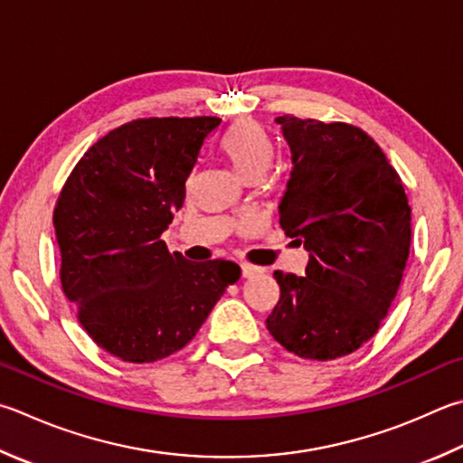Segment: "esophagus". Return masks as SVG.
Segmentation results:
<instances>
[{"instance_id": "34e87169", "label": "esophagus", "mask_w": 463, "mask_h": 463, "mask_svg": "<svg viewBox=\"0 0 463 463\" xmlns=\"http://www.w3.org/2000/svg\"><path fill=\"white\" fill-rule=\"evenodd\" d=\"M241 269H242V277H245V279H250V277H255V275L260 273L259 267L249 265V263H241Z\"/></svg>"}]
</instances>
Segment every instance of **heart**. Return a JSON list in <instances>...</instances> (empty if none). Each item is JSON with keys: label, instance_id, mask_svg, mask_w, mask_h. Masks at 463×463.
Masks as SVG:
<instances>
[{"label": "heart", "instance_id": "heart-1", "mask_svg": "<svg viewBox=\"0 0 463 463\" xmlns=\"http://www.w3.org/2000/svg\"><path fill=\"white\" fill-rule=\"evenodd\" d=\"M221 151L241 178L263 174L273 157V144L269 133L255 121H239L224 133Z\"/></svg>", "mask_w": 463, "mask_h": 463}]
</instances>
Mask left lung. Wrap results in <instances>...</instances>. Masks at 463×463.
Wrapping results in <instances>:
<instances>
[{"mask_svg":"<svg viewBox=\"0 0 463 463\" xmlns=\"http://www.w3.org/2000/svg\"><path fill=\"white\" fill-rule=\"evenodd\" d=\"M291 172L285 234L304 242L306 275L275 271L281 298L267 330L285 350L334 360L378 332L405 271L411 208L399 174L363 129L283 115Z\"/></svg>","mask_w":463,"mask_h":463,"instance_id":"left-lung-1","label":"left lung"}]
</instances>
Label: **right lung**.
<instances>
[{
	"mask_svg": "<svg viewBox=\"0 0 463 463\" xmlns=\"http://www.w3.org/2000/svg\"><path fill=\"white\" fill-rule=\"evenodd\" d=\"M218 125V117L125 123L80 157L58 196L64 296L90 338L125 363L182 350L241 277L232 260L194 263L162 241Z\"/></svg>",
	"mask_w": 463,
	"mask_h": 463,
	"instance_id": "1",
	"label": "right lung"
}]
</instances>
